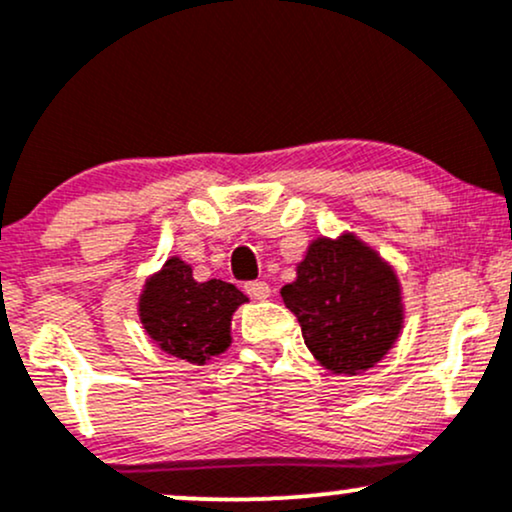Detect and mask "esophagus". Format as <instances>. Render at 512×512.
Returning <instances> with one entry per match:
<instances>
[{
  "mask_svg": "<svg viewBox=\"0 0 512 512\" xmlns=\"http://www.w3.org/2000/svg\"><path fill=\"white\" fill-rule=\"evenodd\" d=\"M245 293H248L252 301H267L272 296V289H269L267 281H248L245 284Z\"/></svg>",
  "mask_w": 512,
  "mask_h": 512,
  "instance_id": "1",
  "label": "esophagus"
}]
</instances>
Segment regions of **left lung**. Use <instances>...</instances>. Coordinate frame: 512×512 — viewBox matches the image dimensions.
I'll return each instance as SVG.
<instances>
[{"label": "left lung", "mask_w": 512, "mask_h": 512, "mask_svg": "<svg viewBox=\"0 0 512 512\" xmlns=\"http://www.w3.org/2000/svg\"><path fill=\"white\" fill-rule=\"evenodd\" d=\"M281 298L298 317L310 354L332 373L373 368L402 332L395 269L351 233L313 240Z\"/></svg>", "instance_id": "1"}]
</instances>
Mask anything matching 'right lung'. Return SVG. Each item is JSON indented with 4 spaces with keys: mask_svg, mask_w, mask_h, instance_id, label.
Listing matches in <instances>:
<instances>
[{
    "mask_svg": "<svg viewBox=\"0 0 512 512\" xmlns=\"http://www.w3.org/2000/svg\"><path fill=\"white\" fill-rule=\"evenodd\" d=\"M245 301V293L228 281L199 284L190 264L170 257L161 272L146 279L139 320L161 351L202 366L231 346V317Z\"/></svg>",
    "mask_w": 512,
    "mask_h": 512,
    "instance_id": "obj_1",
    "label": "right lung"
}]
</instances>
